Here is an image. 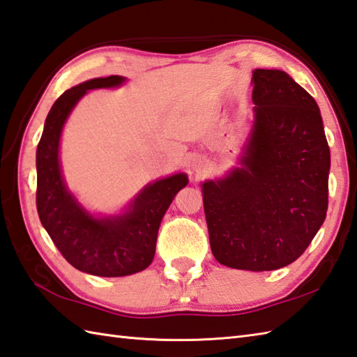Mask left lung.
<instances>
[{"label":"left lung","instance_id":"obj_1","mask_svg":"<svg viewBox=\"0 0 357 357\" xmlns=\"http://www.w3.org/2000/svg\"><path fill=\"white\" fill-rule=\"evenodd\" d=\"M254 126L242 168L205 181L203 206L219 264L248 271L289 265L328 209L330 148L316 100L287 72H252Z\"/></svg>","mask_w":357,"mask_h":357}]
</instances>
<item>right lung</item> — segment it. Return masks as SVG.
I'll return each instance as SVG.
<instances>
[{
	"instance_id": "right-lung-1",
	"label": "right lung",
	"mask_w": 357,
	"mask_h": 357,
	"mask_svg": "<svg viewBox=\"0 0 357 357\" xmlns=\"http://www.w3.org/2000/svg\"><path fill=\"white\" fill-rule=\"evenodd\" d=\"M123 82V77L111 75L70 87L49 111L36 148V209L43 227L72 266L101 278H121L151 265L160 222L176 194L188 185L185 174L158 180L143 189L126 214L106 219L87 214L64 186L58 146L72 107L89 89Z\"/></svg>"
}]
</instances>
